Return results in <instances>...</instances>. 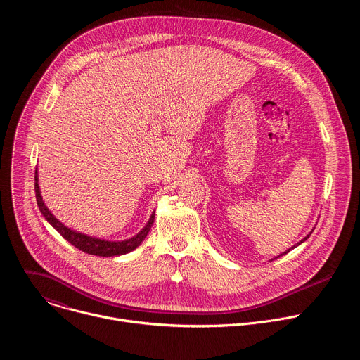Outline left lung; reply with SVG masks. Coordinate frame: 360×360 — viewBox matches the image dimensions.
<instances>
[{"instance_id":"8db88e82","label":"left lung","mask_w":360,"mask_h":360,"mask_svg":"<svg viewBox=\"0 0 360 360\" xmlns=\"http://www.w3.org/2000/svg\"><path fill=\"white\" fill-rule=\"evenodd\" d=\"M311 233H312V232H311ZM311 233H309V235H311ZM309 235H307V236H306V238H304V239H302V240H300V242H299V243H297V245H300V243H302V242H304V240H306V239H307V238H309ZM297 245H295V246H292V248H290V249H293V248H296V246H297ZM290 249H288V250H286V252H283V253H282V255H285V253H288V252H289V250H290ZM279 256H281V255H279ZM279 256H278V258H279Z\"/></svg>"}]
</instances>
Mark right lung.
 I'll return each mask as SVG.
<instances>
[{
  "instance_id": "right-lung-1",
  "label": "right lung",
  "mask_w": 360,
  "mask_h": 360,
  "mask_svg": "<svg viewBox=\"0 0 360 360\" xmlns=\"http://www.w3.org/2000/svg\"><path fill=\"white\" fill-rule=\"evenodd\" d=\"M35 198H37L38 208H39L41 214L44 215V218L63 235L64 239H67L71 245H74L79 250H82L85 253H89V255H95V256H118V255H124V253H128V252L134 250L146 238V235H148V232H149V229L153 224V219H155V212H153L150 215L148 224L145 225V228L136 236H134L131 239H127V240H121V242H111V240L92 238V236L75 232V231L64 226L45 207V203H44L42 196H41V192H39V186H38L37 172H35Z\"/></svg>"
}]
</instances>
